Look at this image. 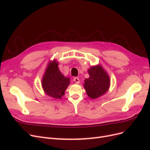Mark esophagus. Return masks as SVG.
<instances>
[{"label": "esophagus", "instance_id": "obj_1", "mask_svg": "<svg viewBox=\"0 0 150 150\" xmlns=\"http://www.w3.org/2000/svg\"><path fill=\"white\" fill-rule=\"evenodd\" d=\"M73 80H74V81L76 84H79L80 81H79V79L78 78V77H75Z\"/></svg>", "mask_w": 150, "mask_h": 150}]
</instances>
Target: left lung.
I'll list each match as a JSON object with an SVG mask.
<instances>
[{"label":"left lung","mask_w":150,"mask_h":150,"mask_svg":"<svg viewBox=\"0 0 150 150\" xmlns=\"http://www.w3.org/2000/svg\"><path fill=\"white\" fill-rule=\"evenodd\" d=\"M88 71L89 78L84 80V88L89 98L96 99L108 91L110 77L100 65L91 67Z\"/></svg>","instance_id":"1"}]
</instances>
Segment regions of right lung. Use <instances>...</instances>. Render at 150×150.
Here are the masks:
<instances>
[{
    "mask_svg": "<svg viewBox=\"0 0 150 150\" xmlns=\"http://www.w3.org/2000/svg\"><path fill=\"white\" fill-rule=\"evenodd\" d=\"M70 84V79L62 74L56 60L50 62L42 79L44 92L53 98L61 99Z\"/></svg>",
    "mask_w": 150,
    "mask_h": 150,
    "instance_id": "add662e5",
    "label": "right lung"
}]
</instances>
